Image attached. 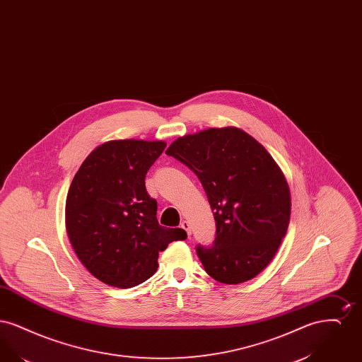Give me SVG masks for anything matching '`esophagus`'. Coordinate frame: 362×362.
Instances as JSON below:
<instances>
[{
    "instance_id": "34e87169",
    "label": "esophagus",
    "mask_w": 362,
    "mask_h": 362,
    "mask_svg": "<svg viewBox=\"0 0 362 362\" xmlns=\"http://www.w3.org/2000/svg\"><path fill=\"white\" fill-rule=\"evenodd\" d=\"M180 228H182V229H185V230H186V233H187V235H191V228H189V221H182V223H180Z\"/></svg>"
}]
</instances>
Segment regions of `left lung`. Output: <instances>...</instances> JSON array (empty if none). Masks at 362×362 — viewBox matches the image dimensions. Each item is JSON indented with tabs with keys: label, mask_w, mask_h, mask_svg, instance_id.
<instances>
[{
	"label": "left lung",
	"mask_w": 362,
	"mask_h": 362,
	"mask_svg": "<svg viewBox=\"0 0 362 362\" xmlns=\"http://www.w3.org/2000/svg\"><path fill=\"white\" fill-rule=\"evenodd\" d=\"M202 183L216 220L211 245H197L207 274L236 285L272 262L291 220V192L273 157L236 127L177 138L165 151Z\"/></svg>",
	"instance_id": "left-lung-1"
}]
</instances>
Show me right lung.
<instances>
[{
    "mask_svg": "<svg viewBox=\"0 0 362 362\" xmlns=\"http://www.w3.org/2000/svg\"><path fill=\"white\" fill-rule=\"evenodd\" d=\"M163 141L119 139L98 146L74 175L66 197V232L76 255L99 281L133 288L157 270L158 252L185 240L182 228L157 221L145 176Z\"/></svg>",
    "mask_w": 362,
    "mask_h": 362,
    "instance_id": "1",
    "label": "right lung"
}]
</instances>
